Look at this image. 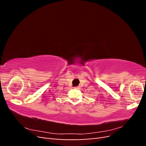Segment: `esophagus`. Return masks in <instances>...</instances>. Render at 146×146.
<instances>
[{
    "label": "esophagus",
    "mask_w": 146,
    "mask_h": 146,
    "mask_svg": "<svg viewBox=\"0 0 146 146\" xmlns=\"http://www.w3.org/2000/svg\"><path fill=\"white\" fill-rule=\"evenodd\" d=\"M74 89H77V90H78L79 88H80V87H79V86H76V87H74Z\"/></svg>",
    "instance_id": "esophagus-1"
}]
</instances>
